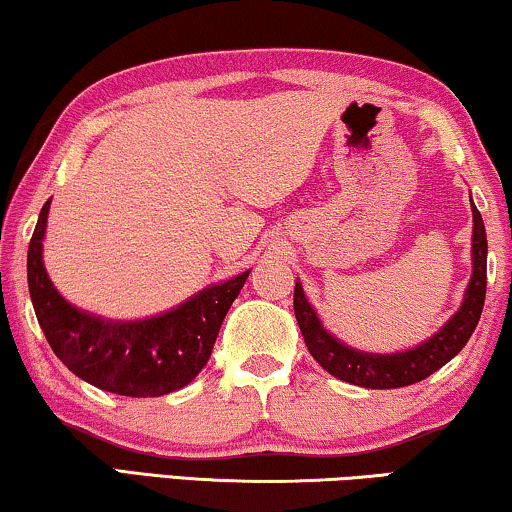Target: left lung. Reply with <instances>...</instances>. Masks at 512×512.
<instances>
[{"label": "left lung", "instance_id": "obj_1", "mask_svg": "<svg viewBox=\"0 0 512 512\" xmlns=\"http://www.w3.org/2000/svg\"><path fill=\"white\" fill-rule=\"evenodd\" d=\"M473 212V235H471V261L473 272L466 286L462 307H459L448 323L439 332H434L427 342L399 353H365L358 348L346 346L332 337L323 328L321 318L316 316L314 307L309 305L300 281H295L293 309L298 318L300 332L314 360L325 372L337 376L339 381L360 385V388L388 390L402 388V385L418 383L441 369L455 355L462 351L464 344L476 330L485 305L487 288V235L485 224L478 207L471 203Z\"/></svg>", "mask_w": 512, "mask_h": 512}]
</instances>
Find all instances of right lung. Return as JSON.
<instances>
[{"label": "right lung", "instance_id": "1", "mask_svg": "<svg viewBox=\"0 0 512 512\" xmlns=\"http://www.w3.org/2000/svg\"><path fill=\"white\" fill-rule=\"evenodd\" d=\"M50 201L41 207L27 251V281L39 325L55 355L94 388L124 397H161L184 388L210 360L219 328L249 277L203 288L166 314L108 321L66 302L43 268Z\"/></svg>", "mask_w": 512, "mask_h": 512}]
</instances>
